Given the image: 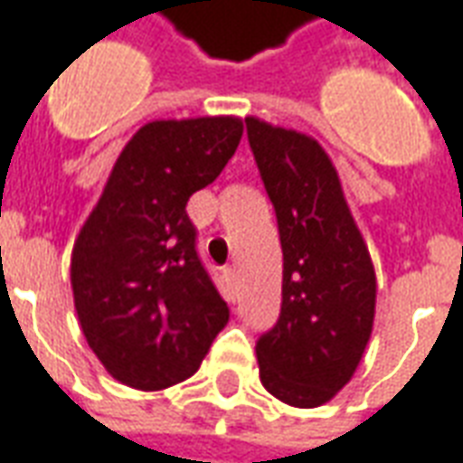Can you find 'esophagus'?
Listing matches in <instances>:
<instances>
[{"label":"esophagus","instance_id":"1","mask_svg":"<svg viewBox=\"0 0 463 463\" xmlns=\"http://www.w3.org/2000/svg\"><path fill=\"white\" fill-rule=\"evenodd\" d=\"M225 280H228V285H231V290L238 285V270H235V265L225 268Z\"/></svg>","mask_w":463,"mask_h":463}]
</instances>
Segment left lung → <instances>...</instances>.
Masks as SVG:
<instances>
[{
  "label": "left lung",
  "mask_w": 463,
  "mask_h": 463,
  "mask_svg": "<svg viewBox=\"0 0 463 463\" xmlns=\"http://www.w3.org/2000/svg\"><path fill=\"white\" fill-rule=\"evenodd\" d=\"M282 245V305L255 345L262 387L285 404L320 407L364 354L377 302L374 265L320 143L245 118Z\"/></svg>",
  "instance_id": "8db88e82"
}]
</instances>
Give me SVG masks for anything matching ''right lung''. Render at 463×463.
Masks as SVG:
<instances>
[{"mask_svg": "<svg viewBox=\"0 0 463 463\" xmlns=\"http://www.w3.org/2000/svg\"><path fill=\"white\" fill-rule=\"evenodd\" d=\"M241 136L235 116L141 126L76 238V315L89 347L126 387L158 392L188 379L228 325L185 205L221 175Z\"/></svg>", "mask_w": 463, "mask_h": 463, "instance_id": "right-lung-1", "label": "right lung"}]
</instances>
